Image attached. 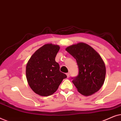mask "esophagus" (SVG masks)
Segmentation results:
<instances>
[{
  "instance_id": "1",
  "label": "esophagus",
  "mask_w": 121,
  "mask_h": 121,
  "mask_svg": "<svg viewBox=\"0 0 121 121\" xmlns=\"http://www.w3.org/2000/svg\"><path fill=\"white\" fill-rule=\"evenodd\" d=\"M66 74H67V77H68V78H69V73H67Z\"/></svg>"
}]
</instances>
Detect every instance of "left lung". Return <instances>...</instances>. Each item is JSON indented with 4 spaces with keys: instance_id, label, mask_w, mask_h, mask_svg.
Wrapping results in <instances>:
<instances>
[{
    "instance_id": "8db88e82",
    "label": "left lung",
    "mask_w": 121,
    "mask_h": 121,
    "mask_svg": "<svg viewBox=\"0 0 121 121\" xmlns=\"http://www.w3.org/2000/svg\"><path fill=\"white\" fill-rule=\"evenodd\" d=\"M65 50L76 59L79 74L72 81L79 93L90 96L98 91L105 80L106 67L100 54L85 43L79 42Z\"/></svg>"
}]
</instances>
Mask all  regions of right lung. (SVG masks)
<instances>
[{"label": "right lung", "mask_w": 121, "mask_h": 121, "mask_svg": "<svg viewBox=\"0 0 121 121\" xmlns=\"http://www.w3.org/2000/svg\"><path fill=\"white\" fill-rule=\"evenodd\" d=\"M60 47L47 43L38 49L28 61L26 75L31 89L38 95L47 96L57 90L62 80L67 78L59 70L55 58Z\"/></svg>", "instance_id": "1"}]
</instances>
